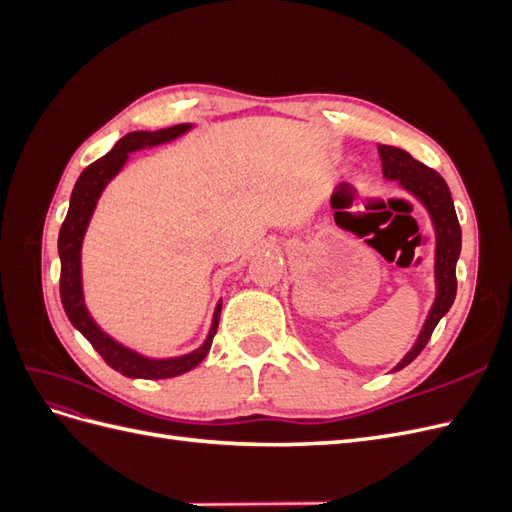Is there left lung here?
<instances>
[{
  "label": "left lung",
  "mask_w": 512,
  "mask_h": 512,
  "mask_svg": "<svg viewBox=\"0 0 512 512\" xmlns=\"http://www.w3.org/2000/svg\"><path fill=\"white\" fill-rule=\"evenodd\" d=\"M382 177L386 181H395L401 190L408 192L412 198L421 203L429 215L433 235H436V250H433V280H436V297L429 307V314L423 322V329L418 333L414 346L401 359L393 371L410 365L421 350L427 346L433 329L451 309L457 294V260L461 254V228L455 213V205L446 181L425 166L414 160L408 151L391 145H378Z\"/></svg>",
  "instance_id": "obj_1"
}]
</instances>
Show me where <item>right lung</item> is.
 I'll return each mask as SVG.
<instances>
[{"mask_svg":"<svg viewBox=\"0 0 512 512\" xmlns=\"http://www.w3.org/2000/svg\"><path fill=\"white\" fill-rule=\"evenodd\" d=\"M192 128L194 123H177V126H170L164 130H156V132L138 130L119 138L115 147L108 151L106 156H102L94 164H89L81 173V177L76 179L72 196H70L68 215L59 230L57 250L61 260V277H59L61 305H64L66 316L72 322V327L96 348V352L108 365L126 378L164 380V378L181 376L185 371H190L198 363L205 361V356L211 350L213 337L218 333L222 299L213 309L211 327L203 344H200L196 350L179 354V356L153 359V356H145L143 352L121 344L115 337L108 335L94 320V316L89 314L87 303H85V290H83V241H85L89 222L94 218L98 200L106 190V185L121 173V168L126 166L130 153L173 143L179 136L188 134Z\"/></svg>","mask_w":512,"mask_h":512,"instance_id":"add662e5","label":"right lung"}]
</instances>
